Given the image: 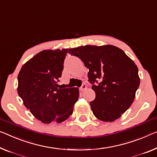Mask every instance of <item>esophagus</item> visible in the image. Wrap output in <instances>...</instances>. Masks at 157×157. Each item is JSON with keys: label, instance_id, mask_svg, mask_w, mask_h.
I'll return each mask as SVG.
<instances>
[{"label": "esophagus", "instance_id": "1", "mask_svg": "<svg viewBox=\"0 0 157 157\" xmlns=\"http://www.w3.org/2000/svg\"><path fill=\"white\" fill-rule=\"evenodd\" d=\"M86 88H87V86H86V85L85 83H83V85L81 86V87L80 88V90L81 91H83V90H85L86 89Z\"/></svg>", "mask_w": 157, "mask_h": 157}]
</instances>
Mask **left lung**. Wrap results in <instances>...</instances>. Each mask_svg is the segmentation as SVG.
<instances>
[{
    "label": "left lung",
    "mask_w": 157,
    "mask_h": 157,
    "mask_svg": "<svg viewBox=\"0 0 157 157\" xmlns=\"http://www.w3.org/2000/svg\"><path fill=\"white\" fill-rule=\"evenodd\" d=\"M89 69L88 81L95 98L90 102L93 114L104 122H112L131 107L140 86L138 69L118 47L86 45L69 48Z\"/></svg>",
    "instance_id": "obj_1"
}]
</instances>
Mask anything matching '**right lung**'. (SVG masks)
Here are the masks:
<instances>
[{"label": "right lung", "instance_id": "obj_1", "mask_svg": "<svg viewBox=\"0 0 157 157\" xmlns=\"http://www.w3.org/2000/svg\"><path fill=\"white\" fill-rule=\"evenodd\" d=\"M67 52L43 50L26 62L18 74L19 96L26 109L44 124H60L68 119L79 97L77 88H58Z\"/></svg>", "mask_w": 157, "mask_h": 157}]
</instances>
